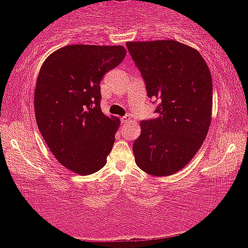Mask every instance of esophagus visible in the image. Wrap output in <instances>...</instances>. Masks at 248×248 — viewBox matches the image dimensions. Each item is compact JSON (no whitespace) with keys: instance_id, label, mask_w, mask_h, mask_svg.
I'll return each mask as SVG.
<instances>
[{"instance_id":"34e87169","label":"esophagus","mask_w":248,"mask_h":248,"mask_svg":"<svg viewBox=\"0 0 248 248\" xmlns=\"http://www.w3.org/2000/svg\"><path fill=\"white\" fill-rule=\"evenodd\" d=\"M130 120V116L129 115H126V116H124V118L121 119V121L124 122V124H126V122H128Z\"/></svg>"}]
</instances>
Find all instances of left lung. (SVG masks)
Returning a JSON list of instances; mask_svg holds the SVG:
<instances>
[{
    "label": "left lung",
    "mask_w": 248,
    "mask_h": 248,
    "mask_svg": "<svg viewBox=\"0 0 248 248\" xmlns=\"http://www.w3.org/2000/svg\"><path fill=\"white\" fill-rule=\"evenodd\" d=\"M127 47L148 96L160 102L157 116L141 121L133 144L135 162L149 175H173L201 149L211 124L209 66L197 50L177 41L127 42Z\"/></svg>",
    "instance_id": "8db88e82"
}]
</instances>
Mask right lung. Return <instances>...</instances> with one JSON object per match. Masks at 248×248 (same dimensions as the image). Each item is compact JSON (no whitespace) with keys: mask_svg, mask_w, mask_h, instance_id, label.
<instances>
[{"mask_svg":"<svg viewBox=\"0 0 248 248\" xmlns=\"http://www.w3.org/2000/svg\"><path fill=\"white\" fill-rule=\"evenodd\" d=\"M122 45L73 44L45 59L37 78V126L57 161L78 175L105 167L120 119L100 108V81L124 61Z\"/></svg>","mask_w":248,"mask_h":248,"instance_id":"right-lung-1","label":"right lung"}]
</instances>
